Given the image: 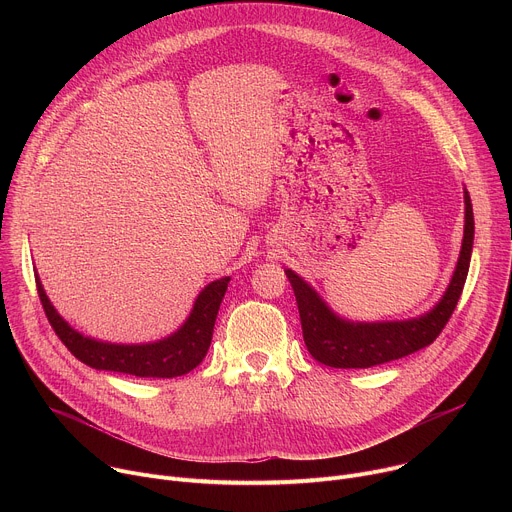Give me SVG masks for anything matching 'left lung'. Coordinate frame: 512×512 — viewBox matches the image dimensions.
Segmentation results:
<instances>
[{
    "label": "left lung",
    "instance_id": "left-lung-1",
    "mask_svg": "<svg viewBox=\"0 0 512 512\" xmlns=\"http://www.w3.org/2000/svg\"><path fill=\"white\" fill-rule=\"evenodd\" d=\"M464 202V241L454 277L440 304L427 314H423L421 318L379 324L344 322L328 310V306L300 275H296L291 269L285 271L296 294L304 342L318 362L334 369H369L377 367V364H385L407 354H413L429 346L442 334L462 296L472 257L474 212L468 192H464Z\"/></svg>",
    "mask_w": 512,
    "mask_h": 512
}]
</instances>
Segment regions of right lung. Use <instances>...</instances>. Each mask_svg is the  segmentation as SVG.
Here are the masks:
<instances>
[{
	"label": "right lung",
	"instance_id": "1",
	"mask_svg": "<svg viewBox=\"0 0 512 512\" xmlns=\"http://www.w3.org/2000/svg\"><path fill=\"white\" fill-rule=\"evenodd\" d=\"M229 281L231 277H223L208 283L200 291L190 318L176 334L154 344L129 346L97 342L93 338H85L77 330H72L52 308L36 275V287L44 314L56 336L72 354L97 371H113L141 379H172L186 375L198 367L208 352L216 314L225 298Z\"/></svg>",
	"mask_w": 512,
	"mask_h": 512
}]
</instances>
